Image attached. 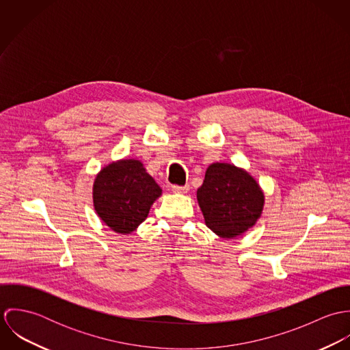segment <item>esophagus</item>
Here are the masks:
<instances>
[{
	"instance_id": "1",
	"label": "esophagus",
	"mask_w": 350,
	"mask_h": 350,
	"mask_svg": "<svg viewBox=\"0 0 350 350\" xmlns=\"http://www.w3.org/2000/svg\"><path fill=\"white\" fill-rule=\"evenodd\" d=\"M190 190L189 186H172V191L175 194H187Z\"/></svg>"
}]
</instances>
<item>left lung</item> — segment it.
<instances>
[{
    "mask_svg": "<svg viewBox=\"0 0 350 350\" xmlns=\"http://www.w3.org/2000/svg\"><path fill=\"white\" fill-rule=\"evenodd\" d=\"M197 200L206 226L221 239H236L256 225L265 197L244 168L213 163L206 170Z\"/></svg>",
    "mask_w": 350,
    "mask_h": 350,
    "instance_id": "left-lung-1",
    "label": "left lung"
}]
</instances>
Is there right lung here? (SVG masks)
I'll return each instance as SVG.
<instances>
[{"label": "right lung", "instance_id": "right-lung-1", "mask_svg": "<svg viewBox=\"0 0 350 350\" xmlns=\"http://www.w3.org/2000/svg\"><path fill=\"white\" fill-rule=\"evenodd\" d=\"M161 196L160 186L136 159H120L105 165L93 185L94 210L113 232L129 234L148 217Z\"/></svg>", "mask_w": 350, "mask_h": 350}]
</instances>
